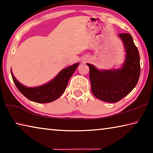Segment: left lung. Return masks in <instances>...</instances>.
Instances as JSON below:
<instances>
[{
    "instance_id": "1",
    "label": "left lung",
    "mask_w": 153,
    "mask_h": 153,
    "mask_svg": "<svg viewBox=\"0 0 153 153\" xmlns=\"http://www.w3.org/2000/svg\"><path fill=\"white\" fill-rule=\"evenodd\" d=\"M125 50V59L120 68L97 69L92 64L90 68L91 89L96 98L107 102H117L128 94L137 85L140 74L139 51L129 33H120Z\"/></svg>"
}]
</instances>
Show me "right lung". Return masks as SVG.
Listing matches in <instances>:
<instances>
[{"mask_svg": "<svg viewBox=\"0 0 153 153\" xmlns=\"http://www.w3.org/2000/svg\"><path fill=\"white\" fill-rule=\"evenodd\" d=\"M79 63L70 65L59 72L55 78L40 86L26 87L15 78L11 70L13 81L21 93L28 99L38 103L53 102L59 98L66 88L69 79L79 66Z\"/></svg>", "mask_w": 153, "mask_h": 153, "instance_id": "right-lung-1", "label": "right lung"}]
</instances>
